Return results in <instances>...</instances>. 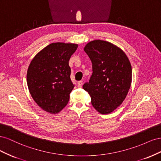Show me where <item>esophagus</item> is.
Segmentation results:
<instances>
[{"mask_svg": "<svg viewBox=\"0 0 161 161\" xmlns=\"http://www.w3.org/2000/svg\"><path fill=\"white\" fill-rule=\"evenodd\" d=\"M82 80L78 82L77 86H78V87H79V88H80V87L82 86Z\"/></svg>", "mask_w": 161, "mask_h": 161, "instance_id": "1", "label": "esophagus"}]
</instances>
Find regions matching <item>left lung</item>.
<instances>
[{"label": "left lung", "mask_w": 161, "mask_h": 161, "mask_svg": "<svg viewBox=\"0 0 161 161\" xmlns=\"http://www.w3.org/2000/svg\"><path fill=\"white\" fill-rule=\"evenodd\" d=\"M84 50L91 60L92 74L82 88L97 111L110 114L122 103L130 88V60L123 50L106 41H92Z\"/></svg>", "instance_id": "left-lung-1"}]
</instances>
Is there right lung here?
I'll return each instance as SVG.
<instances>
[{"mask_svg": "<svg viewBox=\"0 0 161 161\" xmlns=\"http://www.w3.org/2000/svg\"><path fill=\"white\" fill-rule=\"evenodd\" d=\"M77 47L75 43H52L37 53L29 66V91L36 103L48 113H59L69 103L75 86L69 62Z\"/></svg>", "mask_w": 161, "mask_h": 161, "instance_id": "add662e5", "label": "right lung"}]
</instances>
